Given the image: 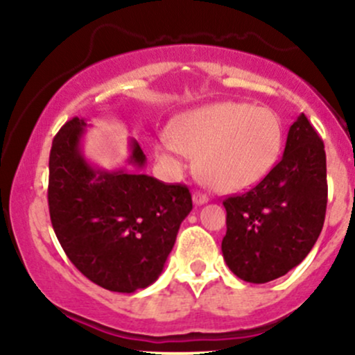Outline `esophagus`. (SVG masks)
Segmentation results:
<instances>
[{
	"label": "esophagus",
	"instance_id": "esophagus-1",
	"mask_svg": "<svg viewBox=\"0 0 355 355\" xmlns=\"http://www.w3.org/2000/svg\"><path fill=\"white\" fill-rule=\"evenodd\" d=\"M209 202V197L205 193H200V191H195L193 193V203L195 205H203V203Z\"/></svg>",
	"mask_w": 355,
	"mask_h": 355
}]
</instances>
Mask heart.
<instances>
[{
	"mask_svg": "<svg viewBox=\"0 0 355 355\" xmlns=\"http://www.w3.org/2000/svg\"><path fill=\"white\" fill-rule=\"evenodd\" d=\"M168 138L155 155L172 172H182V157H197L198 175L218 193H242L259 185L279 162L284 125L272 108L218 101L175 116Z\"/></svg>",
	"mask_w": 355,
	"mask_h": 355,
	"instance_id": "1",
	"label": "heart"
}]
</instances>
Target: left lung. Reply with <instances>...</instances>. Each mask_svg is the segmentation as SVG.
<instances>
[{"label": "left lung", "instance_id": "left-lung-1", "mask_svg": "<svg viewBox=\"0 0 355 355\" xmlns=\"http://www.w3.org/2000/svg\"><path fill=\"white\" fill-rule=\"evenodd\" d=\"M225 263L239 279L266 284L299 266L319 239L327 207L324 141L300 113L282 160L247 193L223 200Z\"/></svg>", "mask_w": 355, "mask_h": 355}]
</instances>
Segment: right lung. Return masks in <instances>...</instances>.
I'll use <instances>...</instances> for the list:
<instances>
[{"instance_id": "add662e5", "label": "right lung", "mask_w": 355, "mask_h": 355, "mask_svg": "<svg viewBox=\"0 0 355 355\" xmlns=\"http://www.w3.org/2000/svg\"><path fill=\"white\" fill-rule=\"evenodd\" d=\"M87 123L67 121L50 152L48 205L64 254L85 277L112 292L146 288L164 272L180 223L191 211L183 185L148 177L130 140L126 166L105 170L83 153Z\"/></svg>"}]
</instances>
